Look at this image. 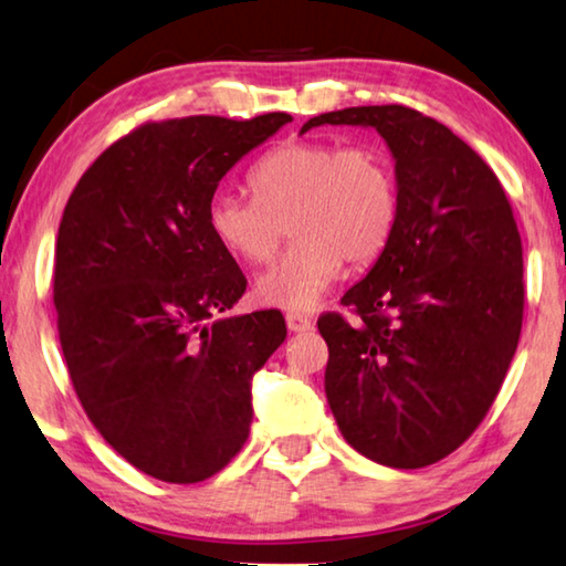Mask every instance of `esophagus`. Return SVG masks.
<instances>
[{"mask_svg": "<svg viewBox=\"0 0 566 566\" xmlns=\"http://www.w3.org/2000/svg\"><path fill=\"white\" fill-rule=\"evenodd\" d=\"M284 319H286V327H290V332H307L312 327V322L304 315H297V312H290Z\"/></svg>", "mask_w": 566, "mask_h": 566, "instance_id": "obj_1", "label": "esophagus"}]
</instances>
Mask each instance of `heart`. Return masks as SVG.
Segmentation results:
<instances>
[{"instance_id":"b5f03b06","label":"heart","mask_w":566,"mask_h":566,"mask_svg":"<svg viewBox=\"0 0 566 566\" xmlns=\"http://www.w3.org/2000/svg\"><path fill=\"white\" fill-rule=\"evenodd\" d=\"M249 186L254 199L213 193L206 227L231 256L262 264L286 221L294 241L254 284L266 307L315 310L345 262L367 266L382 254L398 221L396 170L378 146L284 143L256 160Z\"/></svg>"}]
</instances>
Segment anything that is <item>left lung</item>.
<instances>
[{
  "instance_id": "1",
  "label": "left lung",
  "mask_w": 566,
  "mask_h": 566,
  "mask_svg": "<svg viewBox=\"0 0 566 566\" xmlns=\"http://www.w3.org/2000/svg\"><path fill=\"white\" fill-rule=\"evenodd\" d=\"M375 128L396 160L398 221L363 282L317 327L325 392L345 441L390 469L453 453L486 416L516 353L524 259L493 170L443 123L406 105L322 113L302 125Z\"/></svg>"
}]
</instances>
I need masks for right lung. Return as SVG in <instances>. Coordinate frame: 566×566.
Instances as JSON below:
<instances>
[{"mask_svg":"<svg viewBox=\"0 0 566 566\" xmlns=\"http://www.w3.org/2000/svg\"><path fill=\"white\" fill-rule=\"evenodd\" d=\"M290 120L140 125L85 170L62 213L55 310L70 380L105 441L158 481L199 483L234 459L251 380L286 337L276 310L229 315L247 280L206 206Z\"/></svg>","mask_w":566,"mask_h":566,"instance_id":"obj_1","label":"right lung"}]
</instances>
